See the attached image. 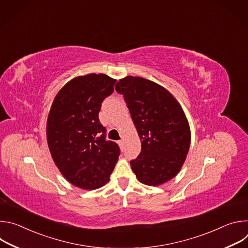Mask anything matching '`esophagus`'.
I'll return each instance as SVG.
<instances>
[{
    "instance_id": "esophagus-1",
    "label": "esophagus",
    "mask_w": 248,
    "mask_h": 248,
    "mask_svg": "<svg viewBox=\"0 0 248 248\" xmlns=\"http://www.w3.org/2000/svg\"><path fill=\"white\" fill-rule=\"evenodd\" d=\"M119 145H120L121 148H124V140H120V141H119Z\"/></svg>"
}]
</instances>
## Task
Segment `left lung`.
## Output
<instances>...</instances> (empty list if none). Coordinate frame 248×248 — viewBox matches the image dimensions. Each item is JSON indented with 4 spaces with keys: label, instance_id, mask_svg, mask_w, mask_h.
Segmentation results:
<instances>
[{
    "label": "left lung",
    "instance_id": "obj_1",
    "mask_svg": "<svg viewBox=\"0 0 248 248\" xmlns=\"http://www.w3.org/2000/svg\"><path fill=\"white\" fill-rule=\"evenodd\" d=\"M124 97L141 141L130 161L137 180L158 186L179 173L189 150L190 127L180 103L163 86L139 77H125L116 86Z\"/></svg>",
    "mask_w": 248,
    "mask_h": 248
}]
</instances>
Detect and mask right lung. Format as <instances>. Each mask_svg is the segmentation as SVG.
<instances>
[{"mask_svg":"<svg viewBox=\"0 0 248 248\" xmlns=\"http://www.w3.org/2000/svg\"><path fill=\"white\" fill-rule=\"evenodd\" d=\"M117 80L104 74H89L66 82L56 95L47 119L50 153L63 178L85 190L110 181L120 148L105 139L99 122L103 100Z\"/></svg>","mask_w":248,"mask_h":248,"instance_id":"right-lung-1","label":"right lung"}]
</instances>
